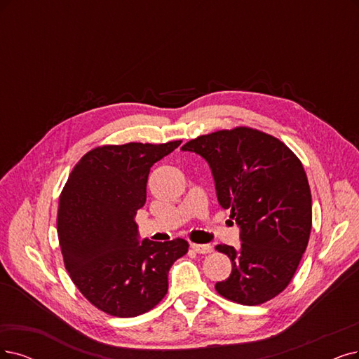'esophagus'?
Wrapping results in <instances>:
<instances>
[{
    "mask_svg": "<svg viewBox=\"0 0 359 359\" xmlns=\"http://www.w3.org/2000/svg\"><path fill=\"white\" fill-rule=\"evenodd\" d=\"M191 248L198 255H208L213 251V247L210 244H191Z\"/></svg>",
    "mask_w": 359,
    "mask_h": 359,
    "instance_id": "obj_1",
    "label": "esophagus"
}]
</instances>
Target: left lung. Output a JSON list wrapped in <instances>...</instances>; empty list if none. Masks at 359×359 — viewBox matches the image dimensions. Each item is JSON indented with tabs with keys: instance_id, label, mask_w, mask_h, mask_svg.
Listing matches in <instances>:
<instances>
[{
	"instance_id": "1",
	"label": "left lung",
	"mask_w": 359,
	"mask_h": 359,
	"mask_svg": "<svg viewBox=\"0 0 359 359\" xmlns=\"http://www.w3.org/2000/svg\"><path fill=\"white\" fill-rule=\"evenodd\" d=\"M182 151L208 163L217 201L240 226V248L216 247L232 262L216 291L245 306L273 299L296 273L312 228V196L300 159L281 140L248 127L200 136Z\"/></svg>"
}]
</instances>
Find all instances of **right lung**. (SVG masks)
<instances>
[{
  "label": "right lung",
  "instance_id": "obj_1",
  "mask_svg": "<svg viewBox=\"0 0 359 359\" xmlns=\"http://www.w3.org/2000/svg\"><path fill=\"white\" fill-rule=\"evenodd\" d=\"M182 140L106 144L87 152L59 198L57 235L65 268L83 296L106 313L133 318L168 290V271L188 241L139 240L135 216L146 203L151 167Z\"/></svg>",
  "mask_w": 359,
  "mask_h": 359
}]
</instances>
